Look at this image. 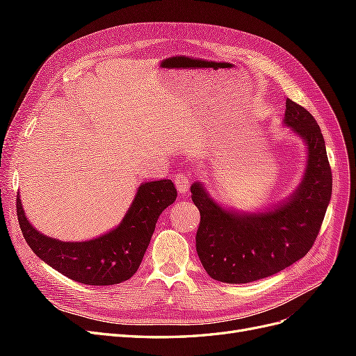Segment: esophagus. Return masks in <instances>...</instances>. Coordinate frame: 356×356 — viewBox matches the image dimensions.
<instances>
[{
    "label": "esophagus",
    "instance_id": "obj_1",
    "mask_svg": "<svg viewBox=\"0 0 356 356\" xmlns=\"http://www.w3.org/2000/svg\"><path fill=\"white\" fill-rule=\"evenodd\" d=\"M175 186L178 188V191L181 193V195H184V193L188 191V187H190V178L188 175L186 174H178L175 175Z\"/></svg>",
    "mask_w": 356,
    "mask_h": 356
}]
</instances>
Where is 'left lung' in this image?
I'll use <instances>...</instances> for the list:
<instances>
[{
	"label": "left lung",
	"instance_id": "8db88e82",
	"mask_svg": "<svg viewBox=\"0 0 356 356\" xmlns=\"http://www.w3.org/2000/svg\"><path fill=\"white\" fill-rule=\"evenodd\" d=\"M284 122L307 144V169L296 195L260 213L222 209L200 184L191 199L200 212L196 251L207 273L225 284L272 276L303 258L314 246L331 199L332 175L321 129L305 106L286 99Z\"/></svg>",
	"mask_w": 356,
	"mask_h": 356
}]
</instances>
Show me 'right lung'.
Listing matches in <instances>:
<instances>
[{
  "mask_svg": "<svg viewBox=\"0 0 356 356\" xmlns=\"http://www.w3.org/2000/svg\"><path fill=\"white\" fill-rule=\"evenodd\" d=\"M177 199L170 179L145 182L117 229L88 242H60L38 233L17 196L20 230L32 251L63 276L86 285H114L131 279L147 251L157 218Z\"/></svg>",
  "mask_w": 356,
  "mask_h": 356,
  "instance_id": "right-lung-1",
  "label": "right lung"
}]
</instances>
